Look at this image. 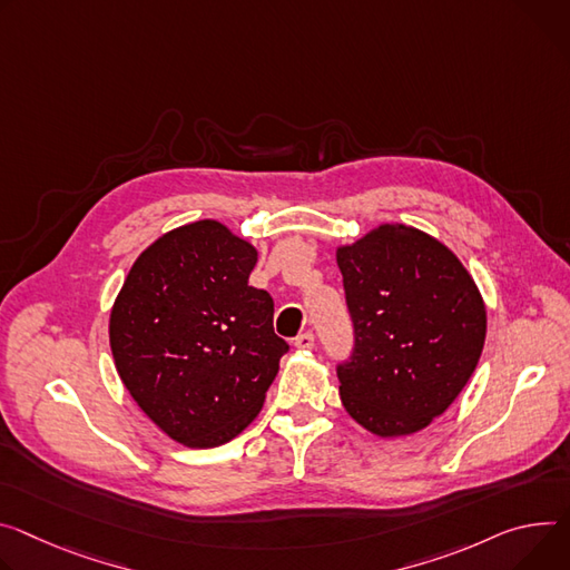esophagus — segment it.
Returning a JSON list of instances; mask_svg holds the SVG:
<instances>
[{
  "label": "esophagus",
  "instance_id": "esophagus-1",
  "mask_svg": "<svg viewBox=\"0 0 570 570\" xmlns=\"http://www.w3.org/2000/svg\"><path fill=\"white\" fill-rule=\"evenodd\" d=\"M314 343H316V338H314L312 332H304L295 338V347H299V350H312Z\"/></svg>",
  "mask_w": 570,
  "mask_h": 570
}]
</instances>
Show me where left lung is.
I'll return each mask as SVG.
<instances>
[{
  "label": "left lung",
  "mask_w": 570,
  "mask_h": 570,
  "mask_svg": "<svg viewBox=\"0 0 570 570\" xmlns=\"http://www.w3.org/2000/svg\"><path fill=\"white\" fill-rule=\"evenodd\" d=\"M354 347L341 402L377 436L428 428L471 380L487 338L482 295L459 258L406 225L338 247Z\"/></svg>",
  "instance_id": "8db88e82"
}]
</instances>
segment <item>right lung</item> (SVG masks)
I'll return each mask as SVG.
<instances>
[{
    "instance_id": "right-lung-1",
    "label": "right lung",
    "mask_w": 570,
    "mask_h": 570,
    "mask_svg": "<svg viewBox=\"0 0 570 570\" xmlns=\"http://www.w3.org/2000/svg\"><path fill=\"white\" fill-rule=\"evenodd\" d=\"M256 249L216 220L154 240L114 304L116 368L170 439L216 448L262 411L288 343L268 291L247 284Z\"/></svg>"
}]
</instances>
